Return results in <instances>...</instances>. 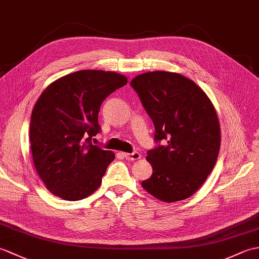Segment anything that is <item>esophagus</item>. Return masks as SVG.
I'll return each mask as SVG.
<instances>
[{
  "label": "esophagus",
  "mask_w": 259,
  "mask_h": 259,
  "mask_svg": "<svg viewBox=\"0 0 259 259\" xmlns=\"http://www.w3.org/2000/svg\"><path fill=\"white\" fill-rule=\"evenodd\" d=\"M123 156L125 159H128V160H138V159L141 158V153L138 151H134L131 153L125 152V153H123Z\"/></svg>",
  "instance_id": "34e87169"
}]
</instances>
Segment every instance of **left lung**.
I'll use <instances>...</instances> for the list:
<instances>
[{"mask_svg":"<svg viewBox=\"0 0 259 259\" xmlns=\"http://www.w3.org/2000/svg\"><path fill=\"white\" fill-rule=\"evenodd\" d=\"M155 125L156 142L148 151L152 167L142 188L164 202L184 200L205 183L221 149V125L210 99L179 73L153 71L130 82Z\"/></svg>","mask_w":259,"mask_h":259,"instance_id":"1","label":"left lung"}]
</instances>
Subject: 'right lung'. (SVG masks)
<instances>
[{
	"label": "right lung",
	"mask_w": 259,
	"mask_h": 259,
	"mask_svg": "<svg viewBox=\"0 0 259 259\" xmlns=\"http://www.w3.org/2000/svg\"><path fill=\"white\" fill-rule=\"evenodd\" d=\"M126 82L111 71L81 70L52 82L38 97L30 123L32 158L54 196L81 200L100 187L115 156L91 139L100 133L101 103Z\"/></svg>",
	"instance_id": "right-lung-1"
}]
</instances>
